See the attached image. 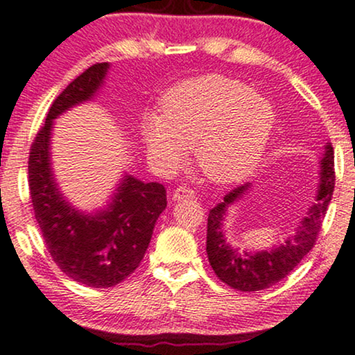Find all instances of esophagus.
<instances>
[{"label": "esophagus", "mask_w": 355, "mask_h": 355, "mask_svg": "<svg viewBox=\"0 0 355 355\" xmlns=\"http://www.w3.org/2000/svg\"><path fill=\"white\" fill-rule=\"evenodd\" d=\"M194 198V191L187 186H179L174 189L173 192V199L174 200H181V199H191Z\"/></svg>", "instance_id": "34e87169"}]
</instances>
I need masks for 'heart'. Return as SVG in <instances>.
Listing matches in <instances>:
<instances>
[{"instance_id": "b5f03b06", "label": "heart", "mask_w": 355, "mask_h": 355, "mask_svg": "<svg viewBox=\"0 0 355 355\" xmlns=\"http://www.w3.org/2000/svg\"><path fill=\"white\" fill-rule=\"evenodd\" d=\"M271 105L243 82L202 76L173 87L161 98V115L141 120L148 153L174 169L194 148L198 168L214 182H234L250 174L273 131Z\"/></svg>"}]
</instances>
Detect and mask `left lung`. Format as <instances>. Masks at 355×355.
<instances>
[{
  "instance_id": "obj_1",
  "label": "left lung",
  "mask_w": 355,
  "mask_h": 355,
  "mask_svg": "<svg viewBox=\"0 0 355 355\" xmlns=\"http://www.w3.org/2000/svg\"><path fill=\"white\" fill-rule=\"evenodd\" d=\"M336 184L334 150L327 144L321 161V182L316 202L301 220L295 235L270 252H239L225 242L222 220L230 204L243 194L247 186L237 187L224 198V202L211 209L207 218V257L218 279L237 291H260L278 283L298 266L304 255L316 245Z\"/></svg>"
}]
</instances>
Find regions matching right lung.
Listing matches in <instances>:
<instances>
[{"mask_svg":"<svg viewBox=\"0 0 355 355\" xmlns=\"http://www.w3.org/2000/svg\"><path fill=\"white\" fill-rule=\"evenodd\" d=\"M107 69V62L94 64L60 92L31 144L28 161L33 211L47 252L69 278L90 288L115 286L138 268L168 204L163 184L133 176H125L110 207L97 216L77 212L57 189L49 161L52 120L92 98Z\"/></svg>","mask_w":355,"mask_h":355,"instance_id":"1","label":"right lung"}]
</instances>
